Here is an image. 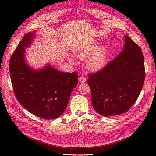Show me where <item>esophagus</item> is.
<instances>
[{
	"mask_svg": "<svg viewBox=\"0 0 156 156\" xmlns=\"http://www.w3.org/2000/svg\"><path fill=\"white\" fill-rule=\"evenodd\" d=\"M79 82L81 83H84L86 82V79L83 77H80L79 78Z\"/></svg>",
	"mask_w": 156,
	"mask_h": 156,
	"instance_id": "obj_1",
	"label": "esophagus"
}]
</instances>
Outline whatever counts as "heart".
Listing matches in <instances>:
<instances>
[{
	"instance_id": "b5f03b06",
	"label": "heart",
	"mask_w": 156,
	"mask_h": 156,
	"mask_svg": "<svg viewBox=\"0 0 156 156\" xmlns=\"http://www.w3.org/2000/svg\"><path fill=\"white\" fill-rule=\"evenodd\" d=\"M75 54L80 60L88 59L87 66L90 71L93 72H100L106 66L107 63V52L103 46L97 48L95 44L90 45L77 50ZM69 61L73 63V60L71 58H69Z\"/></svg>"
}]
</instances>
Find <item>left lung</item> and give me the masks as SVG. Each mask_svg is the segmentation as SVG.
I'll return each instance as SVG.
<instances>
[{"mask_svg": "<svg viewBox=\"0 0 156 156\" xmlns=\"http://www.w3.org/2000/svg\"><path fill=\"white\" fill-rule=\"evenodd\" d=\"M123 50L102 70L89 75L92 106L104 116H116L128 111L135 103L145 77L142 51L124 35Z\"/></svg>", "mask_w": 156, "mask_h": 156, "instance_id": "8db88e82", "label": "left lung"}]
</instances>
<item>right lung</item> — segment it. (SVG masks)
Instances as JSON below:
<instances>
[{
  "label": "right lung",
  "instance_id": "add662e5",
  "mask_svg": "<svg viewBox=\"0 0 156 156\" xmlns=\"http://www.w3.org/2000/svg\"><path fill=\"white\" fill-rule=\"evenodd\" d=\"M36 31L25 35L10 62L12 84L17 100L32 115L41 119H57L66 110L70 95L78 84L77 73L60 72L50 64L34 69L28 64L26 48Z\"/></svg>",
  "mask_w": 156,
  "mask_h": 156
}]
</instances>
